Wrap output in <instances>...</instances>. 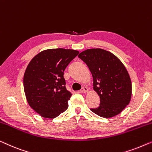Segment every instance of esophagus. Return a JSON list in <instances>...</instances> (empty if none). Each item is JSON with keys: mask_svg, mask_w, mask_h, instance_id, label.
<instances>
[{"mask_svg": "<svg viewBox=\"0 0 152 152\" xmlns=\"http://www.w3.org/2000/svg\"><path fill=\"white\" fill-rule=\"evenodd\" d=\"M80 91H81V92H83V93H86V92H87V91H88V89H87V87H83V89L80 90Z\"/></svg>", "mask_w": 152, "mask_h": 152, "instance_id": "esophagus-1", "label": "esophagus"}]
</instances>
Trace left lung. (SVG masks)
Here are the masks:
<instances>
[{
	"label": "left lung",
	"instance_id": "1",
	"mask_svg": "<svg viewBox=\"0 0 152 152\" xmlns=\"http://www.w3.org/2000/svg\"><path fill=\"white\" fill-rule=\"evenodd\" d=\"M78 57L88 66L93 77V89L100 96V106L90 109L103 118L120 114L132 98V81L123 63L114 54L102 49H89Z\"/></svg>",
	"mask_w": 152,
	"mask_h": 152
}]
</instances>
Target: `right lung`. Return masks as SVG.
<instances>
[{"mask_svg": "<svg viewBox=\"0 0 152 152\" xmlns=\"http://www.w3.org/2000/svg\"><path fill=\"white\" fill-rule=\"evenodd\" d=\"M79 54L67 49H50L36 55L27 65L23 86L29 105L40 116L54 118L68 108L72 95L67 90L64 71Z\"/></svg>", "mask_w": 152, "mask_h": 152, "instance_id": "right-lung-1", "label": "right lung"}]
</instances>
